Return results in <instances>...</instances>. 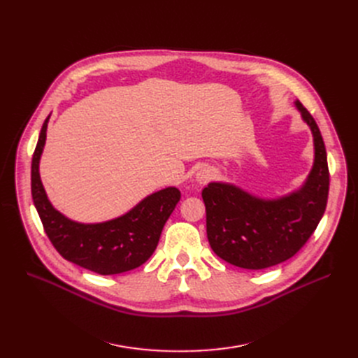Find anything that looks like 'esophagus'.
<instances>
[{
    "instance_id": "1",
    "label": "esophagus",
    "mask_w": 358,
    "mask_h": 358,
    "mask_svg": "<svg viewBox=\"0 0 358 358\" xmlns=\"http://www.w3.org/2000/svg\"><path fill=\"white\" fill-rule=\"evenodd\" d=\"M196 178H197V181L200 184H206L210 178H213V171H212V169H209V168L208 169H200V171L196 176Z\"/></svg>"
}]
</instances>
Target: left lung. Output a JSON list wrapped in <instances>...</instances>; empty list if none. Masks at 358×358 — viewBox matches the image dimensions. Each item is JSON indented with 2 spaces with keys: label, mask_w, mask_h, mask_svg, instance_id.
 <instances>
[{
  "label": "left lung",
  "mask_w": 358,
  "mask_h": 358,
  "mask_svg": "<svg viewBox=\"0 0 358 358\" xmlns=\"http://www.w3.org/2000/svg\"><path fill=\"white\" fill-rule=\"evenodd\" d=\"M294 106L310 127L315 149L312 169L300 189L261 199L234 184L213 181L201 192L210 247L232 266L262 270L292 258L324 216L329 190L325 143L310 113L299 100Z\"/></svg>",
  "instance_id": "left-lung-1"
}]
</instances>
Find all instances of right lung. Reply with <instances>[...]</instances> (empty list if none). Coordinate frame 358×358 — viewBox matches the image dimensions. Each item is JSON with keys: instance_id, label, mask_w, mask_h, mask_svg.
Segmentation results:
<instances>
[{"instance_id": "1", "label": "right lung", "mask_w": 358, "mask_h": 358, "mask_svg": "<svg viewBox=\"0 0 358 358\" xmlns=\"http://www.w3.org/2000/svg\"><path fill=\"white\" fill-rule=\"evenodd\" d=\"M46 117L31 159V197L45 232L65 259L103 275L134 270L154 254L165 222L181 193L166 187L139 201L127 213L100 223H80L56 210L48 199L39 174L46 142Z\"/></svg>"}]
</instances>
